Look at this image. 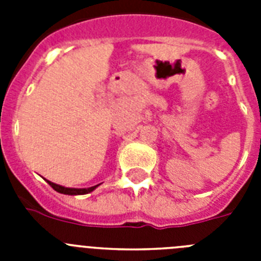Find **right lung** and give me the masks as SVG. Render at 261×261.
<instances>
[{"label":"right lung","instance_id":"obj_1","mask_svg":"<svg viewBox=\"0 0 261 261\" xmlns=\"http://www.w3.org/2000/svg\"><path fill=\"white\" fill-rule=\"evenodd\" d=\"M47 183L52 187L53 190L57 191L60 193H64V195H86V193L93 192L98 186H94V187H90V188H66V187H62L59 186V184H55L52 181L47 180Z\"/></svg>","mask_w":261,"mask_h":261}]
</instances>
